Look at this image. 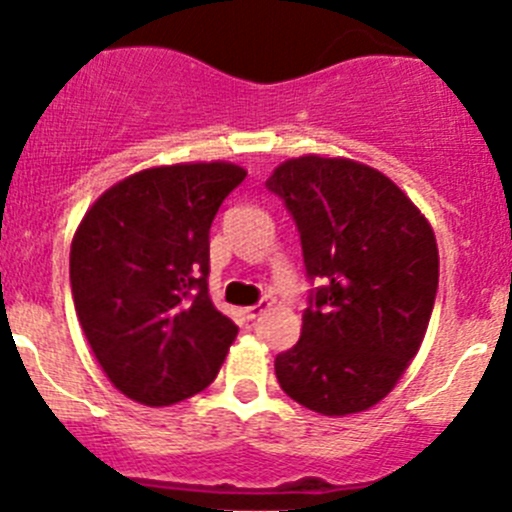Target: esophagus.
<instances>
[{"mask_svg": "<svg viewBox=\"0 0 512 512\" xmlns=\"http://www.w3.org/2000/svg\"><path fill=\"white\" fill-rule=\"evenodd\" d=\"M267 310V303H257V305H250V308H245V318L247 321H255L257 315H262Z\"/></svg>", "mask_w": 512, "mask_h": 512, "instance_id": "obj_1", "label": "esophagus"}]
</instances>
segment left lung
Segmentation results:
<instances>
[{
	"label": "left lung",
	"mask_w": 512,
	"mask_h": 512,
	"mask_svg": "<svg viewBox=\"0 0 512 512\" xmlns=\"http://www.w3.org/2000/svg\"><path fill=\"white\" fill-rule=\"evenodd\" d=\"M265 186L293 214L305 272L321 283L300 341L275 358L280 389L323 417L366 412L427 333L439 283L432 224L389 176L351 159H288Z\"/></svg>",
	"instance_id": "8db88e82"
}]
</instances>
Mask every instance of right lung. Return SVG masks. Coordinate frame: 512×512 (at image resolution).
I'll return each mask as SVG.
<instances>
[{"instance_id":"add662e5","label":"right lung","mask_w":512,"mask_h":512,"mask_svg":"<svg viewBox=\"0 0 512 512\" xmlns=\"http://www.w3.org/2000/svg\"><path fill=\"white\" fill-rule=\"evenodd\" d=\"M247 171L154 166L95 199L70 247L75 313L121 394L169 407L207 389L237 326L209 298V227Z\"/></svg>"}]
</instances>
